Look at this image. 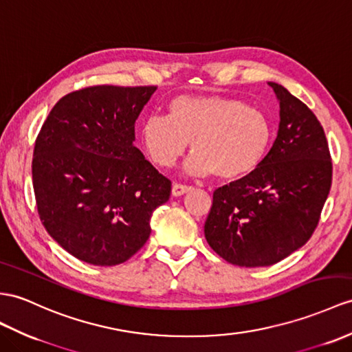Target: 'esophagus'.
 <instances>
[{
  "instance_id": "1",
  "label": "esophagus",
  "mask_w": 352,
  "mask_h": 352,
  "mask_svg": "<svg viewBox=\"0 0 352 352\" xmlns=\"http://www.w3.org/2000/svg\"><path fill=\"white\" fill-rule=\"evenodd\" d=\"M191 190H192V186L182 185V184H173V185H171V194H173L175 197L184 195V194H186V192H190Z\"/></svg>"
}]
</instances>
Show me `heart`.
<instances>
[{"label":"heart","instance_id":"1","mask_svg":"<svg viewBox=\"0 0 352 352\" xmlns=\"http://www.w3.org/2000/svg\"><path fill=\"white\" fill-rule=\"evenodd\" d=\"M273 139L275 126L264 110L222 96L176 97L167 118L149 116L140 126L142 146L155 166H173L191 142L185 170L192 176L215 173L222 181L252 175Z\"/></svg>","mask_w":352,"mask_h":352}]
</instances>
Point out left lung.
<instances>
[{"mask_svg": "<svg viewBox=\"0 0 352 352\" xmlns=\"http://www.w3.org/2000/svg\"><path fill=\"white\" fill-rule=\"evenodd\" d=\"M279 130L252 175L218 188L204 222L210 248L241 267L287 258L309 241L331 186L329 143L318 119L282 85Z\"/></svg>", "mask_w": 352, "mask_h": 352, "instance_id": "1", "label": "left lung"}]
</instances>
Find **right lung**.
Segmentation results:
<instances>
[{"label":"right lung","instance_id":"right-lung-1","mask_svg":"<svg viewBox=\"0 0 352 352\" xmlns=\"http://www.w3.org/2000/svg\"><path fill=\"white\" fill-rule=\"evenodd\" d=\"M157 87L100 85L67 94L34 146L32 185L43 226L94 265H116L146 243L171 182L134 146V125Z\"/></svg>","mask_w":352,"mask_h":352}]
</instances>
